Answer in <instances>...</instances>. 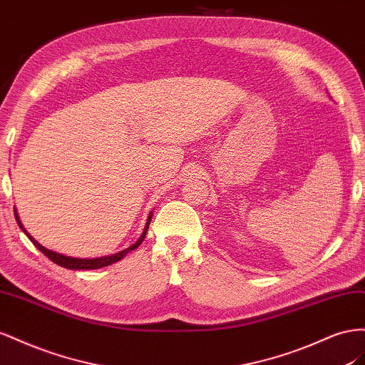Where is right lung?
<instances>
[{
	"instance_id": "add662e5",
	"label": "right lung",
	"mask_w": 365,
	"mask_h": 365,
	"mask_svg": "<svg viewBox=\"0 0 365 365\" xmlns=\"http://www.w3.org/2000/svg\"><path fill=\"white\" fill-rule=\"evenodd\" d=\"M15 218H16V222H18V226L21 227V231H23V232L29 237V240L35 245V247H38L39 251L43 252L48 259H51V262L56 263L58 266L66 267V269H73V270H90V269H101V267L110 266V264H113V263L119 262V259H122L128 252L134 251V249H136V247L143 242L145 235H147V231H148L150 223H151V218H153V212H150V215H148V218H147V223H145V227H143V232H142V235L139 237V240H138L136 243L131 245V246L127 247V249H123V251H120V252H118V254L99 257V258H76V257H68V255H62V254L55 252V251H50V249L44 247L43 245H39V243L35 240V238L26 231V227L23 226V223H21V220H19V215L16 214V210H15Z\"/></svg>"
}]
</instances>
